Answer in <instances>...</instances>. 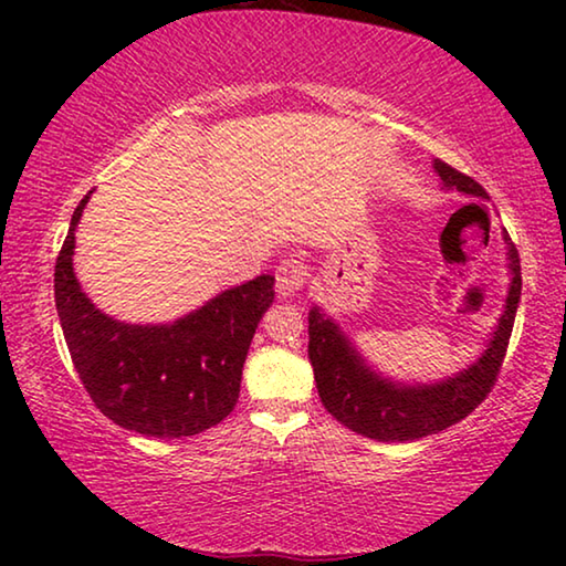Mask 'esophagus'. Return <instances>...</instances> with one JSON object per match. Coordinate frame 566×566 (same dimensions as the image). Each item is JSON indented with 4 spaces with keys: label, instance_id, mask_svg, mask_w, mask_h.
<instances>
[{
    "label": "esophagus",
    "instance_id": "esophagus-1",
    "mask_svg": "<svg viewBox=\"0 0 566 566\" xmlns=\"http://www.w3.org/2000/svg\"><path fill=\"white\" fill-rule=\"evenodd\" d=\"M306 276H310V266L304 264L302 256H286V260H282L280 266H276V292L282 296H292L294 292L302 290Z\"/></svg>",
    "mask_w": 566,
    "mask_h": 566
}]
</instances>
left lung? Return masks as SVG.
<instances>
[{"label":"left lung","mask_w":566,"mask_h":566,"mask_svg":"<svg viewBox=\"0 0 566 566\" xmlns=\"http://www.w3.org/2000/svg\"><path fill=\"white\" fill-rule=\"evenodd\" d=\"M434 169L447 189L486 199L484 187L459 169L439 159H434ZM504 242L506 256H510L512 286L494 337L472 367L454 377L434 381V385L409 387L379 377L364 364L337 324L324 317L319 306H312L310 361L324 409L352 432L377 439V442H411V439L442 432L472 415L490 395L496 375H500L506 347H510L516 304L522 296L520 254L510 237H504Z\"/></svg>","instance_id":"1"}]
</instances>
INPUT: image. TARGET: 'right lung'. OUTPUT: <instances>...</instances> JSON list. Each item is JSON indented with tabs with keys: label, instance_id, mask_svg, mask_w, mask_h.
Instances as JSON below:
<instances>
[{
	"label": "right lung",
	"instance_id": "1",
	"mask_svg": "<svg viewBox=\"0 0 566 566\" xmlns=\"http://www.w3.org/2000/svg\"><path fill=\"white\" fill-rule=\"evenodd\" d=\"M92 195V191H90ZM90 195L74 209L54 266V302L76 375L104 417L129 432L181 439L234 409L242 367L274 276L232 286L175 324H124L99 312L74 276V229Z\"/></svg>",
	"mask_w": 566,
	"mask_h": 566
}]
</instances>
